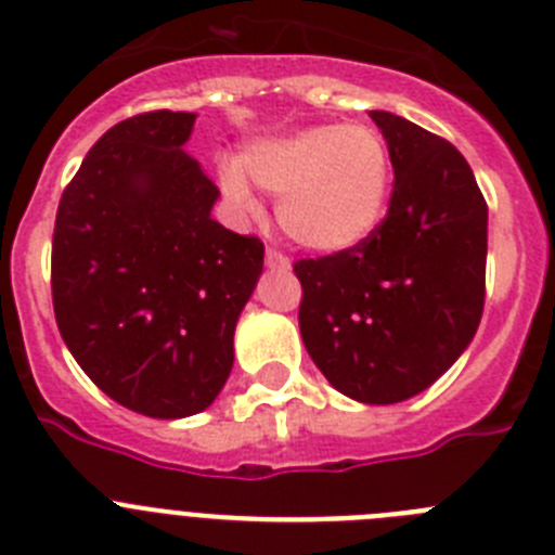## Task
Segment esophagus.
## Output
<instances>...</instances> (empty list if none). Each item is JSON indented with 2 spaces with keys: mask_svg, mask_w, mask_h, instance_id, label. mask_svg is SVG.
I'll use <instances>...</instances> for the list:
<instances>
[{
  "mask_svg": "<svg viewBox=\"0 0 555 555\" xmlns=\"http://www.w3.org/2000/svg\"><path fill=\"white\" fill-rule=\"evenodd\" d=\"M267 267L269 269H288V267H292V261H288V258L281 253V249L269 247L267 249Z\"/></svg>",
  "mask_w": 555,
  "mask_h": 555,
  "instance_id": "1",
  "label": "esophagus"
}]
</instances>
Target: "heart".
I'll use <instances>...</instances> for the list:
<instances>
[{
	"instance_id": "obj_1",
	"label": "heart",
	"mask_w": 555,
	"mask_h": 555,
	"mask_svg": "<svg viewBox=\"0 0 555 555\" xmlns=\"http://www.w3.org/2000/svg\"><path fill=\"white\" fill-rule=\"evenodd\" d=\"M278 199V222L294 242L341 253L375 233L391 191V155L377 127L311 125L253 141L238 164L222 169V189L253 208V191Z\"/></svg>"
}]
</instances>
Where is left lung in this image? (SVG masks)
Listing matches in <instances>:
<instances>
[{"label": "left lung", "instance_id": "left-lung-1", "mask_svg": "<svg viewBox=\"0 0 555 555\" xmlns=\"http://www.w3.org/2000/svg\"><path fill=\"white\" fill-rule=\"evenodd\" d=\"M370 116L395 169L389 214L361 244L294 272L313 364L358 403L391 405L428 389L473 341L489 210L453 144L389 111Z\"/></svg>", "mask_w": 555, "mask_h": 555}]
</instances>
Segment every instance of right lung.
<instances>
[{
    "label": "right lung",
    "instance_id": "right-lung-1",
    "mask_svg": "<svg viewBox=\"0 0 555 555\" xmlns=\"http://www.w3.org/2000/svg\"><path fill=\"white\" fill-rule=\"evenodd\" d=\"M197 113L113 125L63 191L52 302L68 352L125 409L180 420L233 370V333L263 244L222 228L219 189L183 150Z\"/></svg>",
    "mask_w": 555,
    "mask_h": 555
}]
</instances>
